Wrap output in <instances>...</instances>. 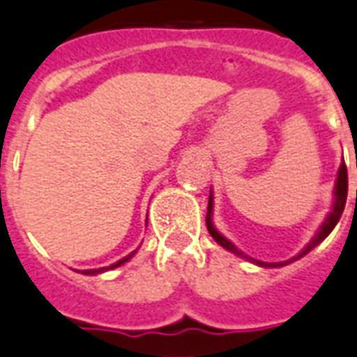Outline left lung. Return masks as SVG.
<instances>
[{
  "label": "left lung",
  "mask_w": 357,
  "mask_h": 357,
  "mask_svg": "<svg viewBox=\"0 0 357 357\" xmlns=\"http://www.w3.org/2000/svg\"><path fill=\"white\" fill-rule=\"evenodd\" d=\"M347 195H348V173H347V165H344V160H342L341 167H339V173H337V181H335V188H333V205H331V211L328 213L326 220L321 222V226L318 227V231L312 235V239L307 243V245L303 246L301 250L297 252L296 256H291L290 259H286V261H261V259L250 258V256H246L245 252L239 250L237 246L233 245L231 241L226 239L222 233L216 229L213 222V211H214V197H213V190H211V195H208V207H207V229L211 233V237H213L216 243H218L222 248H226L235 256H239V258L246 259V261H250V264L258 265V267H265V269H275V267H284V265L294 264L297 259H301L303 256H307L312 248L320 245L321 241L328 237L329 233L333 231V227L337 226V222L341 220V214L344 211V205H347Z\"/></svg>",
  "instance_id": "left-lung-1"
}]
</instances>
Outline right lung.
<instances>
[{"label": "right lung", "mask_w": 357, "mask_h": 357, "mask_svg": "<svg viewBox=\"0 0 357 357\" xmlns=\"http://www.w3.org/2000/svg\"><path fill=\"white\" fill-rule=\"evenodd\" d=\"M139 248H135L133 252H130L128 256H124L122 259H118L116 264H111L109 267H99V269H84V271H79V273H82V275H90V277H93V275H101V273H105V271H111V269H116V267H120V265H124L126 261H130L135 254H137Z\"/></svg>", "instance_id": "right-lung-1"}]
</instances>
